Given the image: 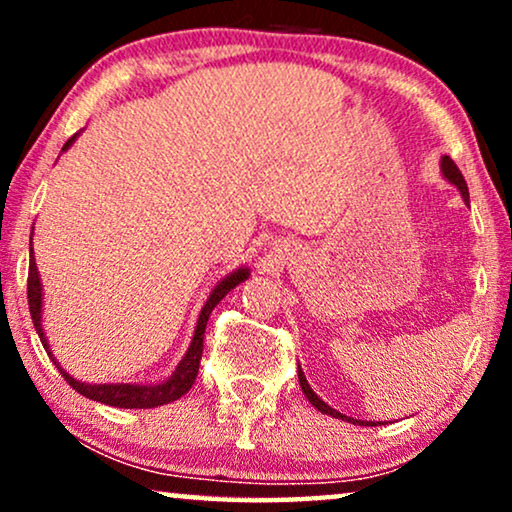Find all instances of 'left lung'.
<instances>
[{
  "mask_svg": "<svg viewBox=\"0 0 512 512\" xmlns=\"http://www.w3.org/2000/svg\"><path fill=\"white\" fill-rule=\"evenodd\" d=\"M440 170H443V177H445L447 181H450V184H454V186L459 188L461 198H464V202H466V205H468V186H466V179L461 177L459 167L454 165V160H452L450 156H443V160H440ZM298 380H300V389H303V394L307 396V401H310V403L314 405V408H317L319 412H324V415H331V417H335V419H345V422L361 424V426H377V424H380V422H361V419L347 417V415H342V412L333 410L331 405L324 403V401H321V398H319L317 394H314L310 384H307V380H305V375H303V370H300V366H298Z\"/></svg>",
  "mask_w": 512,
  "mask_h": 512,
  "instance_id": "8db88e82",
  "label": "left lung"
}]
</instances>
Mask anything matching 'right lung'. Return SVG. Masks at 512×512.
<instances>
[{
	"label": "right lung",
	"mask_w": 512,
	"mask_h": 512,
	"mask_svg": "<svg viewBox=\"0 0 512 512\" xmlns=\"http://www.w3.org/2000/svg\"><path fill=\"white\" fill-rule=\"evenodd\" d=\"M76 135H79V132H76ZM76 135L67 139V144L62 146V151H67L69 146H72ZM247 277H249V268H240V270L230 272L228 277H223L221 282L214 286V291L209 293L207 303H205V307H202V312L198 317V326H195L191 347H188L184 359L179 361L177 370H174V373L167 377L165 382H160V384H86V382L74 380V377L65 373L60 366H58V370L62 373V377L69 382V387L79 391L81 396L90 398V401L104 403V405H114V408H130V410L139 408L142 410V408H158V405L177 401V398L184 396L186 391L193 387L195 377H198L200 359H202V340H205V326L209 321V314H212L214 307L219 305L223 298H226V293L230 289H235V286L244 282ZM27 303H30L32 324H34V328H37L41 345H44L48 356H53L51 349H48L44 328H41V279L37 272V263H34V256H32V237H30V272H27ZM53 363H58V361L53 359Z\"/></svg>",
	"instance_id": "right-lung-1"
}]
</instances>
